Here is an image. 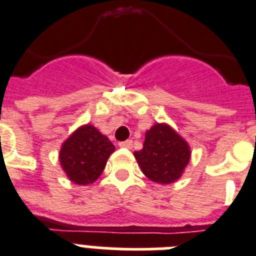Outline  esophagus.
I'll return each instance as SVG.
<instances>
[{
    "label": "esophagus",
    "instance_id": "obj_1",
    "mask_svg": "<svg viewBox=\"0 0 256 256\" xmlns=\"http://www.w3.org/2000/svg\"><path fill=\"white\" fill-rule=\"evenodd\" d=\"M118 146L121 148H128V150H132V140H124V142H120Z\"/></svg>",
    "mask_w": 256,
    "mask_h": 256
}]
</instances>
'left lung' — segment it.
I'll return each instance as SVG.
<instances>
[{
	"instance_id": "1",
	"label": "left lung",
	"mask_w": 256,
	"mask_h": 256,
	"mask_svg": "<svg viewBox=\"0 0 256 256\" xmlns=\"http://www.w3.org/2000/svg\"><path fill=\"white\" fill-rule=\"evenodd\" d=\"M134 156L146 177L168 184L184 173L190 161V148L168 124H156L146 132L143 148Z\"/></svg>"
}]
</instances>
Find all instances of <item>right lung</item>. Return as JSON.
<instances>
[{"label":"right lung","instance_id":"obj_1","mask_svg":"<svg viewBox=\"0 0 256 256\" xmlns=\"http://www.w3.org/2000/svg\"><path fill=\"white\" fill-rule=\"evenodd\" d=\"M114 146L91 124L79 128L60 151V161L68 177L76 184L95 182L104 170Z\"/></svg>","mask_w":256,"mask_h":256}]
</instances>
